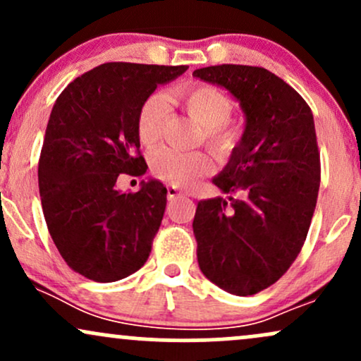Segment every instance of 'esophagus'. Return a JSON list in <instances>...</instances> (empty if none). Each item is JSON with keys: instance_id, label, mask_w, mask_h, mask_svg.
<instances>
[{"instance_id": "34e87169", "label": "esophagus", "mask_w": 361, "mask_h": 361, "mask_svg": "<svg viewBox=\"0 0 361 361\" xmlns=\"http://www.w3.org/2000/svg\"><path fill=\"white\" fill-rule=\"evenodd\" d=\"M180 197H183V192H180L175 186H168V200H175Z\"/></svg>"}]
</instances>
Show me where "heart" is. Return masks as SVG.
<instances>
[{"mask_svg": "<svg viewBox=\"0 0 361 361\" xmlns=\"http://www.w3.org/2000/svg\"><path fill=\"white\" fill-rule=\"evenodd\" d=\"M169 100L180 105L200 126V139L217 157L233 154L241 139V128L231 120L234 102L229 94L212 85L178 86L169 91ZM169 114L166 97L149 94L140 105L135 122L139 142L151 147L163 134L164 120ZM210 169V159L204 151H176L157 149L151 156V171L159 180L173 186L193 185Z\"/></svg>", "mask_w": 361, "mask_h": 361, "instance_id": "b5f03b06", "label": "heart"}]
</instances>
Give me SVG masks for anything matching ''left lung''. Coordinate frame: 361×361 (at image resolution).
<instances>
[{
  "label": "left lung",
  "mask_w": 361,
  "mask_h": 361,
  "mask_svg": "<svg viewBox=\"0 0 361 361\" xmlns=\"http://www.w3.org/2000/svg\"><path fill=\"white\" fill-rule=\"evenodd\" d=\"M193 76L229 90L246 114L241 142L214 178L229 200L197 205L198 264L226 292L255 295L287 273L307 238L321 183L312 111L259 66H210Z\"/></svg>",
  "instance_id": "8db88e82"
}]
</instances>
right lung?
Returning a JSON list of instances; mask_svg holds the SVG:
<instances>
[{
  "label": "right lung",
  "instance_id": "1",
  "mask_svg": "<svg viewBox=\"0 0 361 361\" xmlns=\"http://www.w3.org/2000/svg\"><path fill=\"white\" fill-rule=\"evenodd\" d=\"M186 66L106 62L59 94L39 159L45 222L68 267L110 283L144 267L166 209V188L142 183L120 193V175L140 176L147 164L135 130L142 102Z\"/></svg>",
  "mask_w": 361,
  "mask_h": 361
}]
</instances>
